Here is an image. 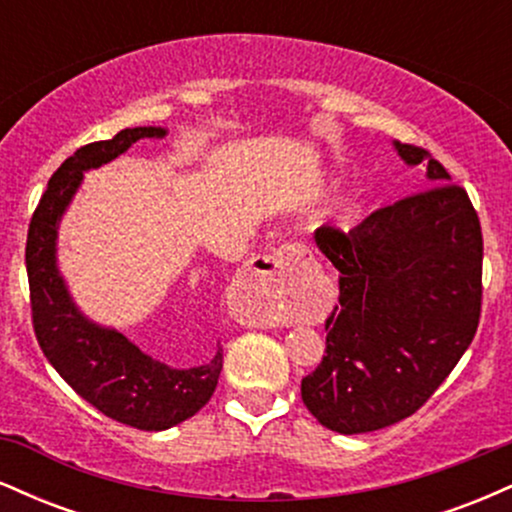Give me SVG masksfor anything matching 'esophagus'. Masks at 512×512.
<instances>
[{
    "label": "esophagus",
    "mask_w": 512,
    "mask_h": 512,
    "mask_svg": "<svg viewBox=\"0 0 512 512\" xmlns=\"http://www.w3.org/2000/svg\"><path fill=\"white\" fill-rule=\"evenodd\" d=\"M305 257H308V248L301 243L281 245V248L272 250L269 255L260 257L255 267V276H260L257 279V289H260L262 296L269 298V301L279 298L286 291V286H289V276L301 267ZM276 322H279V317L264 315V325L272 327Z\"/></svg>",
    "instance_id": "obj_1"
}]
</instances>
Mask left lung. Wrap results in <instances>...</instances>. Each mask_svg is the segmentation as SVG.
Masks as SVG:
<instances>
[{"mask_svg": "<svg viewBox=\"0 0 512 512\" xmlns=\"http://www.w3.org/2000/svg\"><path fill=\"white\" fill-rule=\"evenodd\" d=\"M426 190L315 243L339 272L325 356L301 380L310 414L337 433H368L419 411L457 366L481 317L484 238L467 190L416 144L395 142Z\"/></svg>", "mask_w": 512, "mask_h": 512, "instance_id": "8db88e82", "label": "left lung"}]
</instances>
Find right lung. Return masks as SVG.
I'll list each match as a JSON object with an SVG mask.
<instances>
[{"label":"right lung","mask_w":512,"mask_h":512,"mask_svg":"<svg viewBox=\"0 0 512 512\" xmlns=\"http://www.w3.org/2000/svg\"><path fill=\"white\" fill-rule=\"evenodd\" d=\"M163 129L127 127L113 139L76 149L48 182L33 211L26 238V272L31 289L33 332L52 368L88 404L120 424L163 431L195 416L214 395L223 368V351L207 366L175 370L139 351L125 334L88 322L64 289L55 267L57 221L88 168L113 161L139 139H161ZM211 293L209 281L197 291Z\"/></svg>","instance_id":"right-lung-1"}]
</instances>
